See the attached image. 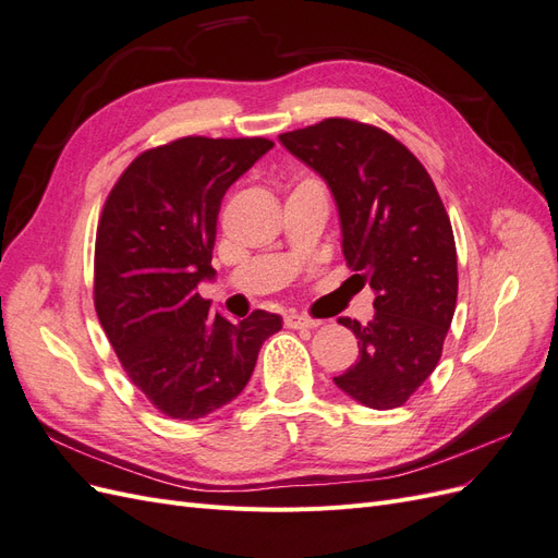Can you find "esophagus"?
<instances>
[{
    "instance_id": "1",
    "label": "esophagus",
    "mask_w": 558,
    "mask_h": 558,
    "mask_svg": "<svg viewBox=\"0 0 558 558\" xmlns=\"http://www.w3.org/2000/svg\"><path fill=\"white\" fill-rule=\"evenodd\" d=\"M283 324H286V328L302 330V328H318L320 320H318V318H312V316H307V314H286V316H283Z\"/></svg>"
}]
</instances>
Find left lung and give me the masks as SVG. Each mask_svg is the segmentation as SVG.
Instances as JSON below:
<instances>
[{"mask_svg": "<svg viewBox=\"0 0 558 558\" xmlns=\"http://www.w3.org/2000/svg\"><path fill=\"white\" fill-rule=\"evenodd\" d=\"M279 142L328 183L347 265L375 291L369 324L340 318L359 361L335 384L365 408H400L440 361L459 295L442 199L426 167L381 128L326 118Z\"/></svg>", "mask_w": 558, "mask_h": 558, "instance_id": "left-lung-1", "label": "left lung"}]
</instances>
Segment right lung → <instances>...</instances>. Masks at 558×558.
Returning <instances> with one entry per match:
<instances>
[{
	"label": "right lung",
	"mask_w": 558,
	"mask_h": 558,
	"mask_svg": "<svg viewBox=\"0 0 558 558\" xmlns=\"http://www.w3.org/2000/svg\"><path fill=\"white\" fill-rule=\"evenodd\" d=\"M275 142L183 137L134 158L111 189L95 240V312L130 381L170 418L238 398L281 330L263 310L232 324L197 283L214 279L216 218L230 185Z\"/></svg>",
	"instance_id": "1"
}]
</instances>
